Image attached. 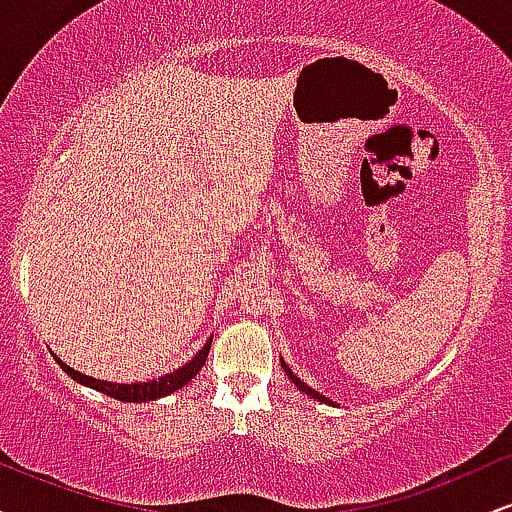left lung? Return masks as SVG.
Masks as SVG:
<instances>
[{
	"instance_id": "obj_1",
	"label": "left lung",
	"mask_w": 512,
	"mask_h": 512,
	"mask_svg": "<svg viewBox=\"0 0 512 512\" xmlns=\"http://www.w3.org/2000/svg\"><path fill=\"white\" fill-rule=\"evenodd\" d=\"M281 366H284V370H286V373H289V378L293 380V383H296V387H298V390H303V392H305V395H310V397H313V399H317V402H327V404H330V399H327L325 395H320V392L310 390V387H308V385H305V383H301V380H298V378H296V375H293V373H291V370H289V366H286V363H281Z\"/></svg>"
}]
</instances>
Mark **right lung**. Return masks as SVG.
<instances>
[{
    "instance_id": "obj_1",
    "label": "right lung",
    "mask_w": 512,
    "mask_h": 512,
    "mask_svg": "<svg viewBox=\"0 0 512 512\" xmlns=\"http://www.w3.org/2000/svg\"><path fill=\"white\" fill-rule=\"evenodd\" d=\"M209 346H211V339L207 344H204V349L199 351V354L192 358L190 363H185L182 368L173 370L170 375H163V378H158V380H149V383H134V385H117V383H105V380L88 378V375H84V373H76L74 368H69L67 363H62L57 356H55V361L60 363V368L64 370V373L72 375L76 383L93 387V390L103 392V395L120 399V402H151V399L166 397V395H170V392L180 390L182 385L190 383V380L195 378L199 370H202L204 361H207Z\"/></svg>"
}]
</instances>
